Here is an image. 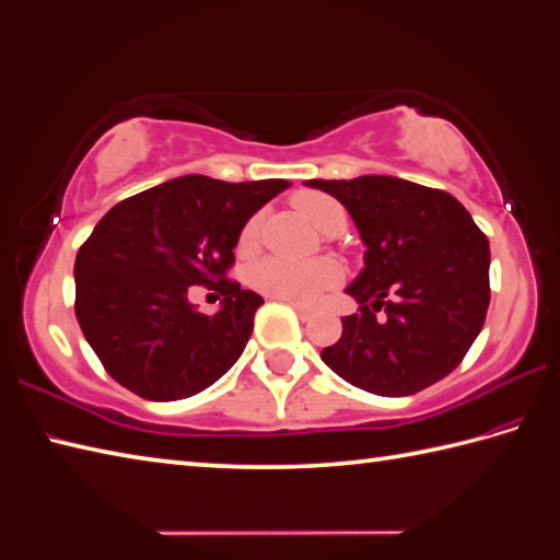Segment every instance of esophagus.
Wrapping results in <instances>:
<instances>
[{"instance_id": "esophagus-1", "label": "esophagus", "mask_w": 560, "mask_h": 560, "mask_svg": "<svg viewBox=\"0 0 560 560\" xmlns=\"http://www.w3.org/2000/svg\"><path fill=\"white\" fill-rule=\"evenodd\" d=\"M284 304H290V306L294 308V312H296V314H300L302 318H308V316H312V308H308V306H304V304H296V302H284Z\"/></svg>"}]
</instances>
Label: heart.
Wrapping results in <instances>:
<instances>
[{
  "label": "heart",
  "instance_id": "1",
  "mask_svg": "<svg viewBox=\"0 0 560 560\" xmlns=\"http://www.w3.org/2000/svg\"><path fill=\"white\" fill-rule=\"evenodd\" d=\"M296 208L302 210L304 218L312 222L320 232L326 230L332 220L345 218V210L338 201L323 194H304L296 196ZM256 234V220L248 222L242 232V242L252 244ZM340 280V270L326 260L318 264H294L288 258L270 256L258 260L252 268V284L264 292L266 296L280 302H296V304H316L323 294L332 290Z\"/></svg>",
  "mask_w": 560,
  "mask_h": 560
}]
</instances>
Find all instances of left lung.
I'll return each mask as SVG.
<instances>
[{
  "mask_svg": "<svg viewBox=\"0 0 560 560\" xmlns=\"http://www.w3.org/2000/svg\"><path fill=\"white\" fill-rule=\"evenodd\" d=\"M304 184L338 198L366 246L364 268L345 290L362 314L342 318L340 340L320 352L323 362L385 397L412 395L448 376L481 332L491 300L489 240L465 206L388 175ZM381 305L383 322L375 318Z\"/></svg>",
  "mask_w": 560,
  "mask_h": 560,
  "instance_id": "obj_1",
  "label": "left lung"
}]
</instances>
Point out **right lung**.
Instances as JSON below:
<instances>
[{
    "instance_id": "1",
    "label": "right lung",
    "mask_w": 560,
    "mask_h": 560,
    "mask_svg": "<svg viewBox=\"0 0 560 560\" xmlns=\"http://www.w3.org/2000/svg\"><path fill=\"white\" fill-rule=\"evenodd\" d=\"M290 186L184 175L107 210L79 248L73 282L79 326L112 378L170 402L228 374L264 300L225 270L248 218ZM194 283L221 284L213 317L188 302Z\"/></svg>"
}]
</instances>
